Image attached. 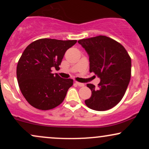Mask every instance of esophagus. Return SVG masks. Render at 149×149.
<instances>
[{
	"instance_id": "34e87169",
	"label": "esophagus",
	"mask_w": 149,
	"mask_h": 149,
	"mask_svg": "<svg viewBox=\"0 0 149 149\" xmlns=\"http://www.w3.org/2000/svg\"><path fill=\"white\" fill-rule=\"evenodd\" d=\"M76 85H78L79 87H83L84 86V83H79V82H76Z\"/></svg>"
}]
</instances>
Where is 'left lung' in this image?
I'll return each instance as SVG.
<instances>
[{
	"label": "left lung",
	"instance_id": "left-lung-1",
	"mask_svg": "<svg viewBox=\"0 0 149 149\" xmlns=\"http://www.w3.org/2000/svg\"><path fill=\"white\" fill-rule=\"evenodd\" d=\"M78 42L88 53L90 72L100 78L97 90L94 85H87L92 95L85 103L93 110H109L117 105L125 93L131 77V58L120 43L105 36Z\"/></svg>",
	"mask_w": 149,
	"mask_h": 149
}]
</instances>
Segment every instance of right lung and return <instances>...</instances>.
Masks as SVG:
<instances>
[{"mask_svg":"<svg viewBox=\"0 0 149 149\" xmlns=\"http://www.w3.org/2000/svg\"><path fill=\"white\" fill-rule=\"evenodd\" d=\"M76 42L42 38L26 47L18 61L17 77L22 95L32 107L49 110L64 101L73 80L52 73V68L59 69L66 51Z\"/></svg>","mask_w":149,"mask_h":149,"instance_id":"add662e5","label":"right lung"}]
</instances>
